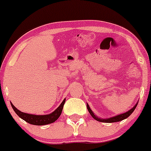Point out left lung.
Returning a JSON list of instances; mask_svg holds the SVG:
<instances>
[{
  "label": "left lung",
  "instance_id": "obj_1",
  "mask_svg": "<svg viewBox=\"0 0 151 151\" xmlns=\"http://www.w3.org/2000/svg\"><path fill=\"white\" fill-rule=\"evenodd\" d=\"M137 104H138V103H137V104H135V106H134L133 108H132L130 110L128 111V112H125V113L121 114V115H117V116L112 117V118H108V119H101V118H98L96 116H95V115L93 113V112L91 111V108H90V106H88V104H87V108H88V112H90V114H91V116H92L93 118H94V119L96 120V121H100V122H104V123H114V122H119V121H123V120L127 118L128 117H129V115H130L131 114H132V112H134V110L136 109L137 106Z\"/></svg>",
  "mask_w": 151,
  "mask_h": 151
}]
</instances>
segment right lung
I'll return each mask as SVG.
<instances>
[{"label": "right lung", "instance_id": "1", "mask_svg": "<svg viewBox=\"0 0 151 151\" xmlns=\"http://www.w3.org/2000/svg\"><path fill=\"white\" fill-rule=\"evenodd\" d=\"M65 101H66V99L63 100V102L60 104V106H59L54 112L49 114V115H30V114L28 113H24V112H20L19 109H17L12 103H11V105H12V108H13V109L14 110V112L17 113V115L19 118H22V120L26 121L27 123H30V124L36 125V126H42V125L50 124V123L55 122V121L60 117V114H61L62 112V110H63V105L65 104Z\"/></svg>", "mask_w": 151, "mask_h": 151}]
</instances>
